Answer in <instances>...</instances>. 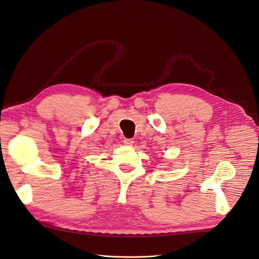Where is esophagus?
<instances>
[{"instance_id":"34e87169","label":"esophagus","mask_w":259,"mask_h":259,"mask_svg":"<svg viewBox=\"0 0 259 259\" xmlns=\"http://www.w3.org/2000/svg\"><path fill=\"white\" fill-rule=\"evenodd\" d=\"M123 143L125 146H133V144H134V140L131 139V138H125L123 140Z\"/></svg>"}]
</instances>
